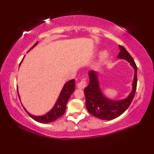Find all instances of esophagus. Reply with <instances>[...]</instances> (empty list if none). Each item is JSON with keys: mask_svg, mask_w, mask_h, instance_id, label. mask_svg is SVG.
<instances>
[{"mask_svg": "<svg viewBox=\"0 0 154 154\" xmlns=\"http://www.w3.org/2000/svg\"><path fill=\"white\" fill-rule=\"evenodd\" d=\"M87 86V81L86 79H83L79 83L77 84V87L81 89L85 88Z\"/></svg>", "mask_w": 154, "mask_h": 154, "instance_id": "obj_1", "label": "esophagus"}]
</instances>
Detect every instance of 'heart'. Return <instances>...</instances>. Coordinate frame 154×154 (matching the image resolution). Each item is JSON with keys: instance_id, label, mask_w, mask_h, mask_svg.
Instances as JSON below:
<instances>
[{"instance_id": "obj_1", "label": "heart", "mask_w": 154, "mask_h": 154, "mask_svg": "<svg viewBox=\"0 0 154 154\" xmlns=\"http://www.w3.org/2000/svg\"><path fill=\"white\" fill-rule=\"evenodd\" d=\"M106 54H104L103 55V57H105V56H106Z\"/></svg>"}]
</instances>
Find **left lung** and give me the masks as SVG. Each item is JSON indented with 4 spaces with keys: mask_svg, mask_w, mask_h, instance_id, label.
<instances>
[{
    "mask_svg": "<svg viewBox=\"0 0 154 154\" xmlns=\"http://www.w3.org/2000/svg\"><path fill=\"white\" fill-rule=\"evenodd\" d=\"M120 51L118 57L127 60L134 69L135 73L132 83L133 89L126 99L121 100H111L104 97L99 87L95 71L89 73L90 82L85 88L86 106L89 112L98 119L109 120L119 117L127 110L134 97L137 87V66L134 60L122 45H119Z\"/></svg>",
    "mask_w": 154,
    "mask_h": 154,
    "instance_id": "1",
    "label": "left lung"
}]
</instances>
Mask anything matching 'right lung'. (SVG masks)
<instances>
[{
    "label": "right lung",
    "instance_id": "1",
    "mask_svg": "<svg viewBox=\"0 0 154 154\" xmlns=\"http://www.w3.org/2000/svg\"><path fill=\"white\" fill-rule=\"evenodd\" d=\"M38 43V42H37L36 43H35L33 46L30 49V50L31 49L33 48L35 45H36ZM75 83L74 79H71L65 83L63 89H62L61 92L60 93V95L59 97L57 102L55 103L54 108L50 111V112H48L46 114H45V115L40 116H35L34 115H32L31 114L28 112L24 108V109H25L26 111V112L28 113V115L30 116L32 119H33L34 120L37 121L38 122L49 123V122H54V121L59 119V118L61 117L62 115H63V114L65 113V109H66L67 101L70 98L71 94L73 93L75 91ZM17 92H18V90H17ZM18 94L19 99H20L18 93Z\"/></svg>",
    "mask_w": 154,
    "mask_h": 154
}]
</instances>
